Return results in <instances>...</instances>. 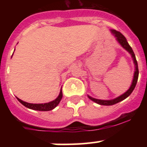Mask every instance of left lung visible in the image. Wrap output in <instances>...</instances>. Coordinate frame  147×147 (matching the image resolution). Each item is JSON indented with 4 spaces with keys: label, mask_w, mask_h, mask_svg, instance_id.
<instances>
[{
    "label": "left lung",
    "mask_w": 147,
    "mask_h": 147,
    "mask_svg": "<svg viewBox=\"0 0 147 147\" xmlns=\"http://www.w3.org/2000/svg\"><path fill=\"white\" fill-rule=\"evenodd\" d=\"M111 31V33L114 35V37L116 38V40L118 41L119 44L121 45L122 47L124 48L126 51H127L130 54L131 57L132 58V60H133V63L135 65V72H134V76H133V80H132V84H131L130 87L127 91L124 93L121 94L119 96L116 97V98H113V99H110V100H102V99H98V98H93V97L90 96L89 95H88V98L90 100H92L93 102H96V103L100 105H106V106H110V105H113L115 104H117L119 102H121L124 99L127 98V97L129 96V95L132 93V92L133 91V90L136 88V85L137 84L138 82V62L137 60H136V55H135L133 51H132V48L130 47V45H129V43L127 42V39L125 38L124 35L122 34L121 33H120L119 32H117L115 30H110Z\"/></svg>",
    "instance_id": "left-lung-1"
}]
</instances>
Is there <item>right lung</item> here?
<instances>
[{
	"mask_svg": "<svg viewBox=\"0 0 147 147\" xmlns=\"http://www.w3.org/2000/svg\"><path fill=\"white\" fill-rule=\"evenodd\" d=\"M12 57V56H11ZM62 98V88L60 90V92H59V96H57V98L54 99V101H51L50 102H48V103H44V104H32V103H28V102H26L23 100L20 99V98H18V100L23 105H24L25 107H26L27 108L32 109V110H39V111H49V110H51L55 108L59 103L60 102L61 99Z\"/></svg>",
	"mask_w": 147,
	"mask_h": 147,
	"instance_id": "right-lung-1",
	"label": "right lung"
}]
</instances>
